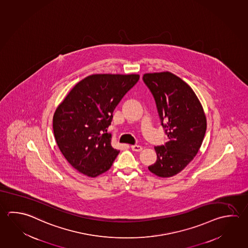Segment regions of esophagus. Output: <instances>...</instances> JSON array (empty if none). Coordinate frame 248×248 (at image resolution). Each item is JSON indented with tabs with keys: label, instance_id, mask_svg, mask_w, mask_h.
<instances>
[{
	"label": "esophagus",
	"instance_id": "34e87169",
	"mask_svg": "<svg viewBox=\"0 0 248 248\" xmlns=\"http://www.w3.org/2000/svg\"><path fill=\"white\" fill-rule=\"evenodd\" d=\"M131 149H132L133 151H135V152H140V151L143 149V148L140 145H132Z\"/></svg>",
	"mask_w": 248,
	"mask_h": 248
}]
</instances>
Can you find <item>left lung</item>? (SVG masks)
<instances>
[{"label": "left lung", "mask_w": 248, "mask_h": 248, "mask_svg": "<svg viewBox=\"0 0 248 248\" xmlns=\"http://www.w3.org/2000/svg\"><path fill=\"white\" fill-rule=\"evenodd\" d=\"M143 81L153 94L168 141L155 147L156 162L149 171L170 177L182 171L198 154L207 122L203 106L192 88L170 72L145 73Z\"/></svg>", "instance_id": "obj_1"}]
</instances>
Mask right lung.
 Returning <instances> with one entry per match:
<instances>
[{
	"mask_svg": "<svg viewBox=\"0 0 248 248\" xmlns=\"http://www.w3.org/2000/svg\"><path fill=\"white\" fill-rule=\"evenodd\" d=\"M139 74H93L78 82L53 115L57 144L67 162L90 177L103 174L120 153L107 133L113 110Z\"/></svg>",
	"mask_w": 248,
	"mask_h": 248,
	"instance_id": "right-lung-1",
	"label": "right lung"
}]
</instances>
